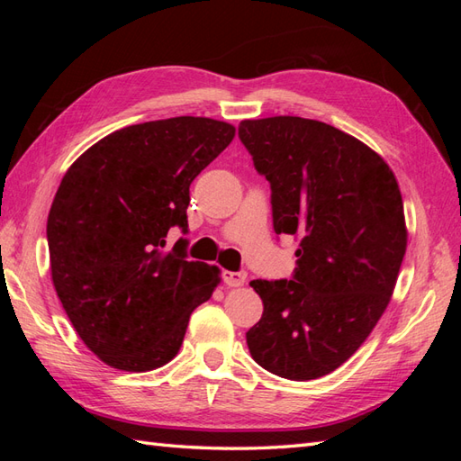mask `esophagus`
Here are the masks:
<instances>
[{
  "instance_id": "obj_1",
  "label": "esophagus",
  "mask_w": 461,
  "mask_h": 461,
  "mask_svg": "<svg viewBox=\"0 0 461 461\" xmlns=\"http://www.w3.org/2000/svg\"><path fill=\"white\" fill-rule=\"evenodd\" d=\"M246 273L243 271H223V281L228 287H241L246 283Z\"/></svg>"
}]
</instances>
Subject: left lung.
I'll use <instances>...</instances> for the list:
<instances>
[{
	"label": "left lung",
	"instance_id": "8db88e82",
	"mask_svg": "<svg viewBox=\"0 0 461 461\" xmlns=\"http://www.w3.org/2000/svg\"><path fill=\"white\" fill-rule=\"evenodd\" d=\"M240 139L271 184L273 230L299 241L295 277L249 283L263 301L249 352L281 378H321L355 355L393 299L408 246L398 180L327 122L248 119Z\"/></svg>",
	"mask_w": 461,
	"mask_h": 461
}]
</instances>
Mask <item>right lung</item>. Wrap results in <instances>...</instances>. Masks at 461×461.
Returning <instances> with one entry per match:
<instances>
[{
	"label": "right lung",
	"instance_id": "obj_1",
	"mask_svg": "<svg viewBox=\"0 0 461 461\" xmlns=\"http://www.w3.org/2000/svg\"><path fill=\"white\" fill-rule=\"evenodd\" d=\"M236 126L176 116L124 126L65 172L49 210L51 281L73 329L104 365L149 372L182 347L192 311L220 285V267L166 249L188 230L190 184Z\"/></svg>",
	"mask_w": 461,
	"mask_h": 461
}]
</instances>
